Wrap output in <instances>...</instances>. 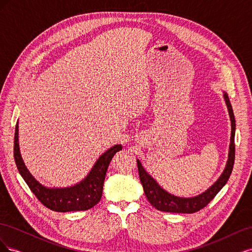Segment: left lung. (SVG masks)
I'll return each instance as SVG.
<instances>
[{
  "instance_id": "left-lung-1",
  "label": "left lung",
  "mask_w": 252,
  "mask_h": 252,
  "mask_svg": "<svg viewBox=\"0 0 252 252\" xmlns=\"http://www.w3.org/2000/svg\"><path fill=\"white\" fill-rule=\"evenodd\" d=\"M224 98L229 112L230 121H231V136H230V145H229V154H228V161L226 164L223 173L220 174L219 180L213 184L210 188L206 190L205 192L192 196V197H180L167 192L157 181L151 177L148 172L143 168V166L139 159H136L138 163V169L140 180L144 188L145 195H146L149 203L158 210L165 212H175V213H193L204 208L206 205H208L211 200H213L218 192L222 189L229 179L232 172L233 164H234V156H235V146H234V134H235V120L234 114L231 107L228 94L224 93Z\"/></svg>"
}]
</instances>
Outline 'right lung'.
Segmentation results:
<instances>
[{"mask_svg": "<svg viewBox=\"0 0 252 252\" xmlns=\"http://www.w3.org/2000/svg\"><path fill=\"white\" fill-rule=\"evenodd\" d=\"M122 150V145H114L97 158L93 169L87 177L74 186L65 188H48L37 182L27 169L20 154L19 147V125L17 122L14 131L13 156L20 174L27 183L30 190L33 192L44 206L58 212L81 211L93 208L101 200L104 180L109 163L113 156Z\"/></svg>", "mask_w": 252, "mask_h": 252, "instance_id": "right-lung-1", "label": "right lung"}]
</instances>
